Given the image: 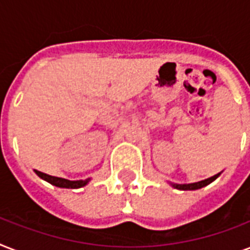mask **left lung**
Masks as SVG:
<instances>
[{"label": "left lung", "instance_id": "8db88e82", "mask_svg": "<svg viewBox=\"0 0 250 250\" xmlns=\"http://www.w3.org/2000/svg\"><path fill=\"white\" fill-rule=\"evenodd\" d=\"M218 176H219V174L214 175V176H211V178H209V179H205V180H201V182L192 183V184H172V187H174V188H176V189H182V190L200 189V188H202V187L208 186V184H210V183L213 182V180H215Z\"/></svg>", "mask_w": 250, "mask_h": 250}]
</instances>
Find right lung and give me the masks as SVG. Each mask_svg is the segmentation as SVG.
<instances>
[{
	"label": "right lung",
	"instance_id": "right-lung-1",
	"mask_svg": "<svg viewBox=\"0 0 250 250\" xmlns=\"http://www.w3.org/2000/svg\"><path fill=\"white\" fill-rule=\"evenodd\" d=\"M41 179H44L48 183L53 184L56 187H61V188H80V187H84L86 183L89 182V179H85V180H67V179H62V178H57V176H52V175L44 174L41 171L35 170Z\"/></svg>",
	"mask_w": 250,
	"mask_h": 250
}]
</instances>
